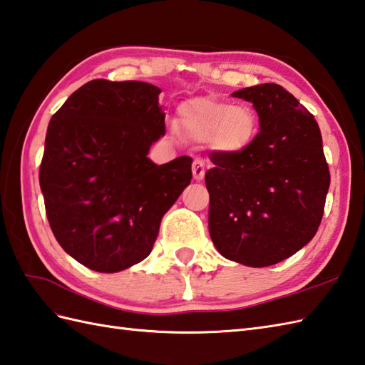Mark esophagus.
I'll use <instances>...</instances> for the list:
<instances>
[{"label": "esophagus", "instance_id": "34e87169", "mask_svg": "<svg viewBox=\"0 0 365 365\" xmlns=\"http://www.w3.org/2000/svg\"><path fill=\"white\" fill-rule=\"evenodd\" d=\"M192 175L196 180H202L203 175H205V165L200 158H196L192 163Z\"/></svg>", "mask_w": 365, "mask_h": 365}]
</instances>
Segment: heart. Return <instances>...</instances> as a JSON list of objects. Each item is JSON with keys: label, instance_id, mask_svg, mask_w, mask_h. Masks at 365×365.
<instances>
[{"label": "heart", "instance_id": "b5f03b06", "mask_svg": "<svg viewBox=\"0 0 365 365\" xmlns=\"http://www.w3.org/2000/svg\"><path fill=\"white\" fill-rule=\"evenodd\" d=\"M179 121L192 138L208 140L224 150L247 148L258 130L257 113L249 106L219 99H192L179 108Z\"/></svg>", "mask_w": 365, "mask_h": 365}]
</instances>
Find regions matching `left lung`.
Here are the masks:
<instances>
[{"mask_svg": "<svg viewBox=\"0 0 365 365\" xmlns=\"http://www.w3.org/2000/svg\"><path fill=\"white\" fill-rule=\"evenodd\" d=\"M233 96L253 104L261 129L242 150L211 155L210 236L227 259L266 267L314 238L329 169L317 121L289 91L261 83Z\"/></svg>", "mask_w": 365, "mask_h": 365, "instance_id": "left-lung-1", "label": "left lung"}]
</instances>
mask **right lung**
Returning <instances> with one entry per match:
<instances>
[{"instance_id": "add662e5", "label": "right lung", "mask_w": 365, "mask_h": 365, "mask_svg": "<svg viewBox=\"0 0 365 365\" xmlns=\"http://www.w3.org/2000/svg\"><path fill=\"white\" fill-rule=\"evenodd\" d=\"M160 91L95 79L49 121L38 174L46 217L68 255L96 272L146 258L163 215L191 182L190 157L160 166L148 158L165 135Z\"/></svg>"}]
</instances>
